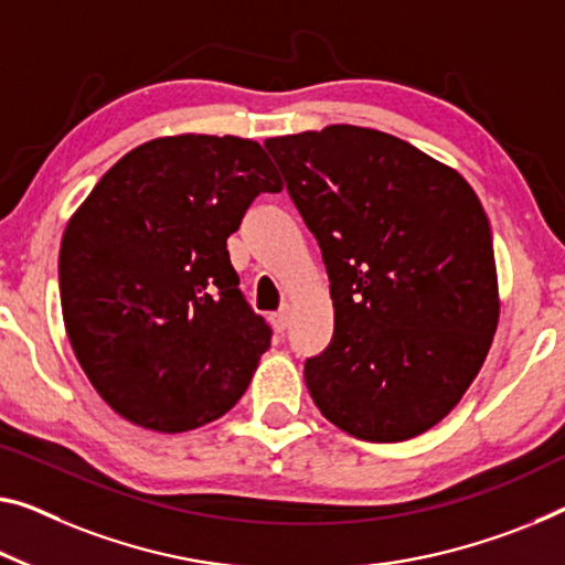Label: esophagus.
<instances>
[{
	"instance_id": "obj_1",
	"label": "esophagus",
	"mask_w": 565,
	"mask_h": 565,
	"mask_svg": "<svg viewBox=\"0 0 565 565\" xmlns=\"http://www.w3.org/2000/svg\"><path fill=\"white\" fill-rule=\"evenodd\" d=\"M288 323H290V308H282V310H277L275 316H273V326H275V331H285V328H288Z\"/></svg>"
}]
</instances>
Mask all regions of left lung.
<instances>
[{
	"instance_id": "obj_1",
	"label": "left lung",
	"mask_w": 565,
	"mask_h": 565,
	"mask_svg": "<svg viewBox=\"0 0 565 565\" xmlns=\"http://www.w3.org/2000/svg\"><path fill=\"white\" fill-rule=\"evenodd\" d=\"M265 149L331 280L333 341L306 361L338 429L404 441L455 409L498 331L492 234L475 189L416 146L361 126L267 138Z\"/></svg>"
}]
</instances>
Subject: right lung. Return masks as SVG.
I'll return each instance as SVG.
<instances>
[{"instance_id":"obj_1","label":"right lung","mask_w":565,"mask_h":565,"mask_svg":"<svg viewBox=\"0 0 565 565\" xmlns=\"http://www.w3.org/2000/svg\"><path fill=\"white\" fill-rule=\"evenodd\" d=\"M280 189L257 141L181 134L136 146L77 206L60 245L63 320L113 412L177 434L247 392L270 326L242 298L227 237Z\"/></svg>"}]
</instances>
